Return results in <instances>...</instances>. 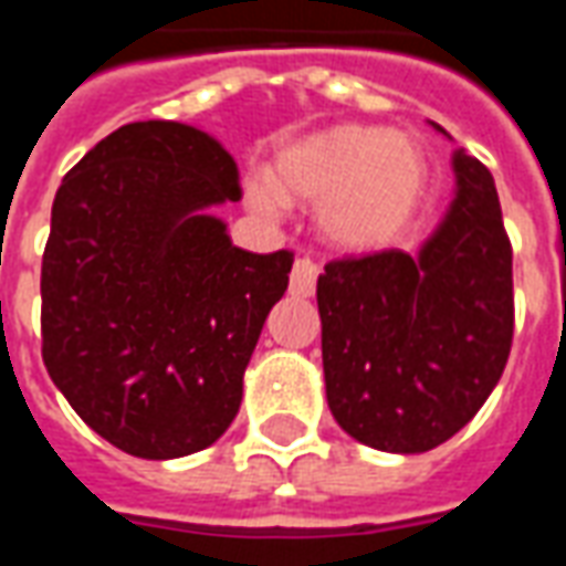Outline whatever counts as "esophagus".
Masks as SVG:
<instances>
[{
	"label": "esophagus",
	"instance_id": "1",
	"mask_svg": "<svg viewBox=\"0 0 566 566\" xmlns=\"http://www.w3.org/2000/svg\"><path fill=\"white\" fill-rule=\"evenodd\" d=\"M321 266L312 258H296L294 270H291V294L294 296H312L315 284H318Z\"/></svg>",
	"mask_w": 566,
	"mask_h": 566
}]
</instances>
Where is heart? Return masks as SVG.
I'll return each mask as SVG.
<instances>
[{"mask_svg": "<svg viewBox=\"0 0 566 566\" xmlns=\"http://www.w3.org/2000/svg\"><path fill=\"white\" fill-rule=\"evenodd\" d=\"M421 187L424 157L409 136L343 124L284 148L254 197L266 209L282 199L321 202V227L333 242L376 248L409 221Z\"/></svg>", "mask_w": 566, "mask_h": 566, "instance_id": "1", "label": "heart"}]
</instances>
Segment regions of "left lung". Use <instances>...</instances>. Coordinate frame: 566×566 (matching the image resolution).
I'll use <instances>...</instances> for the list:
<instances>
[{
  "label": "left lung",
  "mask_w": 566,
  "mask_h": 566,
  "mask_svg": "<svg viewBox=\"0 0 566 566\" xmlns=\"http://www.w3.org/2000/svg\"><path fill=\"white\" fill-rule=\"evenodd\" d=\"M454 172L458 199L418 258L388 248L331 260L318 279L327 403L348 437L379 451L454 437L510 360L512 242L497 187L467 150Z\"/></svg>",
  "instance_id": "1"
}]
</instances>
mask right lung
Listing matches in <instances>:
<instances>
[{
    "mask_svg": "<svg viewBox=\"0 0 566 566\" xmlns=\"http://www.w3.org/2000/svg\"><path fill=\"white\" fill-rule=\"evenodd\" d=\"M242 197L233 157L175 120L115 129L63 178L42 254V360L115 449L166 461L233 424L294 251L251 254L206 206Z\"/></svg>",
    "mask_w": 566,
    "mask_h": 566,
    "instance_id": "obj_1",
    "label": "right lung"
}]
</instances>
